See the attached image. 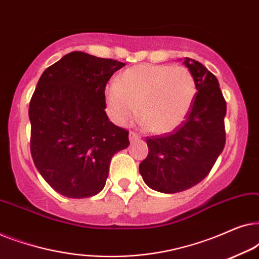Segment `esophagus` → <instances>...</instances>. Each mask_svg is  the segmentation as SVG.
<instances>
[{
  "mask_svg": "<svg viewBox=\"0 0 259 259\" xmlns=\"http://www.w3.org/2000/svg\"><path fill=\"white\" fill-rule=\"evenodd\" d=\"M139 134H137L136 132H130V140L131 141H136L139 139Z\"/></svg>",
  "mask_w": 259,
  "mask_h": 259,
  "instance_id": "esophagus-1",
  "label": "esophagus"
}]
</instances>
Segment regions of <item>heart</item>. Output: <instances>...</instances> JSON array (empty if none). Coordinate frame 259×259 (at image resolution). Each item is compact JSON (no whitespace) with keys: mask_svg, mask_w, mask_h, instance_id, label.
I'll use <instances>...</instances> for the list:
<instances>
[{"mask_svg":"<svg viewBox=\"0 0 259 259\" xmlns=\"http://www.w3.org/2000/svg\"><path fill=\"white\" fill-rule=\"evenodd\" d=\"M197 97L194 76L185 67L139 65L126 69L105 92L106 111L116 125L136 115L153 133H168L184 121Z\"/></svg>","mask_w":259,"mask_h":259,"instance_id":"obj_1","label":"heart"}]
</instances>
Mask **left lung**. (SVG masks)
Returning <instances> with one entry per match:
<instances>
[{"mask_svg":"<svg viewBox=\"0 0 259 259\" xmlns=\"http://www.w3.org/2000/svg\"><path fill=\"white\" fill-rule=\"evenodd\" d=\"M185 66L197 83L189 114L172 132L146 137L148 154L139 165L144 182L158 192L177 193L200 183L225 146L226 101L217 77L196 60Z\"/></svg>","mask_w":259,"mask_h":259,"instance_id":"left-lung-1","label":"left lung"}]
</instances>
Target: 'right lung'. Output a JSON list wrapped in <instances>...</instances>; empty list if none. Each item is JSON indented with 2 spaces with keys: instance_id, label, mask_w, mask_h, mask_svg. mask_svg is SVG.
Returning <instances> with one entry per match:
<instances>
[{
  "instance_id": "obj_1",
  "label": "right lung",
  "mask_w": 259,
  "mask_h": 259,
  "mask_svg": "<svg viewBox=\"0 0 259 259\" xmlns=\"http://www.w3.org/2000/svg\"><path fill=\"white\" fill-rule=\"evenodd\" d=\"M123 66L72 52L38 80L29 104L30 153L40 175L62 196L98 194L112 157L128 147V131L105 112L106 84Z\"/></svg>"
}]
</instances>
